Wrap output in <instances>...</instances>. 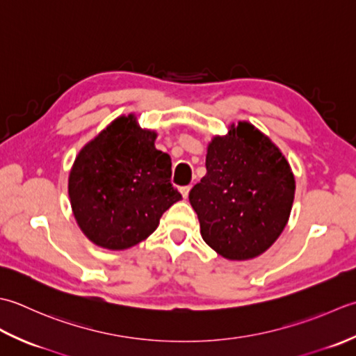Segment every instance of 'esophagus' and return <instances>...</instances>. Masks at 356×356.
I'll list each match as a JSON object with an SVG mask.
<instances>
[{
  "label": "esophagus",
  "mask_w": 356,
  "mask_h": 356,
  "mask_svg": "<svg viewBox=\"0 0 356 356\" xmlns=\"http://www.w3.org/2000/svg\"><path fill=\"white\" fill-rule=\"evenodd\" d=\"M191 188H192V186H184V187H181V195H183L184 198H187V197H188V192H191Z\"/></svg>",
  "instance_id": "esophagus-1"
}]
</instances>
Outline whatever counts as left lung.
I'll return each mask as SVG.
<instances>
[{
    "label": "left lung",
    "instance_id": "obj_1",
    "mask_svg": "<svg viewBox=\"0 0 356 356\" xmlns=\"http://www.w3.org/2000/svg\"><path fill=\"white\" fill-rule=\"evenodd\" d=\"M206 177L188 201L201 236L227 259L266 252L284 230L295 197V178L280 149L245 121L209 143Z\"/></svg>",
    "mask_w": 356,
    "mask_h": 356
}]
</instances>
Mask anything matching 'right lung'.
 I'll return each instance as SVG.
<instances>
[{
    "label": "right lung",
    "mask_w": 356,
    "mask_h": 356,
    "mask_svg": "<svg viewBox=\"0 0 356 356\" xmlns=\"http://www.w3.org/2000/svg\"><path fill=\"white\" fill-rule=\"evenodd\" d=\"M156 134L134 115L120 117L79 152L69 175V198L83 234L99 248L129 249L154 234L181 193L170 183L172 161L155 147Z\"/></svg>",
    "instance_id": "1"
}]
</instances>
